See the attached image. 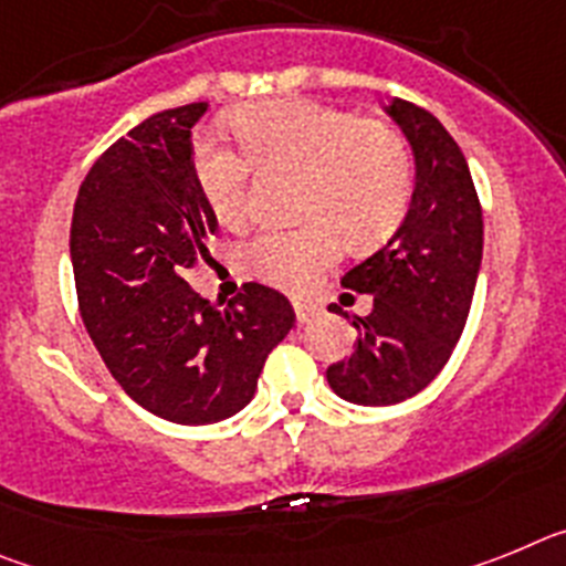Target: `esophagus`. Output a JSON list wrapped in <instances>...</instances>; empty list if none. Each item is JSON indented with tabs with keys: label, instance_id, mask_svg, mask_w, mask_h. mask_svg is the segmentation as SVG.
I'll list each match as a JSON object with an SVG mask.
<instances>
[{
	"label": "esophagus",
	"instance_id": "34e87169",
	"mask_svg": "<svg viewBox=\"0 0 566 566\" xmlns=\"http://www.w3.org/2000/svg\"><path fill=\"white\" fill-rule=\"evenodd\" d=\"M292 306H294V314H297V323H308V319L319 314V306L306 303V300H292Z\"/></svg>",
	"mask_w": 566,
	"mask_h": 566
}]
</instances>
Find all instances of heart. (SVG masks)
<instances>
[{
	"label": "heart",
	"instance_id": "heart-1",
	"mask_svg": "<svg viewBox=\"0 0 566 566\" xmlns=\"http://www.w3.org/2000/svg\"><path fill=\"white\" fill-rule=\"evenodd\" d=\"M229 127L263 172L303 175L297 229L263 232L247 247V266L269 286L303 292L337 263L345 234L357 247L388 238L411 201V153L397 129L348 109L274 98L229 115ZM203 201L223 227L249 221V164L214 144L195 153Z\"/></svg>",
	"mask_w": 566,
	"mask_h": 566
}]
</instances>
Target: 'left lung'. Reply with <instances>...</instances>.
<instances>
[{
  "label": "left lung",
  "mask_w": 566,
  "mask_h": 566,
  "mask_svg": "<svg viewBox=\"0 0 566 566\" xmlns=\"http://www.w3.org/2000/svg\"><path fill=\"white\" fill-rule=\"evenodd\" d=\"M385 113L411 144L417 172L397 232L343 277L374 297L371 314H352L354 354L326 371L332 391L354 405H397L442 371L482 266V207L459 144L417 104L391 98Z\"/></svg>",
  "instance_id": "obj_1"
}]
</instances>
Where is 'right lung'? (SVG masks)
<instances>
[{"label": "right lung", "mask_w": 566, "mask_h": 566, "mask_svg": "<svg viewBox=\"0 0 566 566\" xmlns=\"http://www.w3.org/2000/svg\"><path fill=\"white\" fill-rule=\"evenodd\" d=\"M207 104L164 109L90 167L70 223V260L90 339L127 397L178 424L243 411L269 352L294 326L286 297L247 283L227 308L184 280L214 234L192 164Z\"/></svg>", "instance_id": "right-lung-1"}]
</instances>
